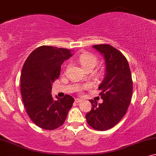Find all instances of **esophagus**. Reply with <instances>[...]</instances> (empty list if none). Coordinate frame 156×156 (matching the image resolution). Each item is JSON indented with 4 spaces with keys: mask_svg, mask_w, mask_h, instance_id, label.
<instances>
[{
    "mask_svg": "<svg viewBox=\"0 0 156 156\" xmlns=\"http://www.w3.org/2000/svg\"><path fill=\"white\" fill-rule=\"evenodd\" d=\"M81 101H82V100H81V99H79V98H76V99H75V102H76V103L80 102Z\"/></svg>",
    "mask_w": 156,
    "mask_h": 156,
    "instance_id": "34e87169",
    "label": "esophagus"
}]
</instances>
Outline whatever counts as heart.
I'll return each instance as SVG.
<instances>
[{
	"label": "heart",
	"instance_id": "obj_1",
	"mask_svg": "<svg viewBox=\"0 0 156 156\" xmlns=\"http://www.w3.org/2000/svg\"><path fill=\"white\" fill-rule=\"evenodd\" d=\"M78 61L81 66L84 70L91 69L93 70L98 64V59L93 54L89 53H85L81 54L78 58ZM101 74H100V76Z\"/></svg>",
	"mask_w": 156,
	"mask_h": 156
}]
</instances>
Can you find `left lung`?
I'll use <instances>...</instances> for the list:
<instances>
[{
	"label": "left lung",
	"mask_w": 156,
	"mask_h": 156,
	"mask_svg": "<svg viewBox=\"0 0 156 156\" xmlns=\"http://www.w3.org/2000/svg\"><path fill=\"white\" fill-rule=\"evenodd\" d=\"M104 57L105 74L98 88L102 103L90 100L92 109L86 114L87 122L95 130L112 128L121 120L131 102L133 82L129 63L119 50L109 44L94 45Z\"/></svg>",
	"instance_id": "8db88e82"
}]
</instances>
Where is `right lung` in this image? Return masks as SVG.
<instances>
[{"label":"right lung","instance_id":"obj_1","mask_svg":"<svg viewBox=\"0 0 156 156\" xmlns=\"http://www.w3.org/2000/svg\"><path fill=\"white\" fill-rule=\"evenodd\" d=\"M69 49L41 46L30 54L20 78L23 101L27 113L37 126L53 130L64 123L74 98L66 95L54 100L52 84L59 77L61 66L73 56Z\"/></svg>","mask_w":156,"mask_h":156}]
</instances>
